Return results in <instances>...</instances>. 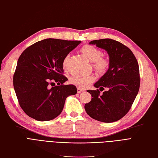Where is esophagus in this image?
Listing matches in <instances>:
<instances>
[{"mask_svg":"<svg viewBox=\"0 0 158 158\" xmlns=\"http://www.w3.org/2000/svg\"><path fill=\"white\" fill-rule=\"evenodd\" d=\"M84 90H82L80 88H77V93H83Z\"/></svg>","mask_w":158,"mask_h":158,"instance_id":"34e87169","label":"esophagus"}]
</instances>
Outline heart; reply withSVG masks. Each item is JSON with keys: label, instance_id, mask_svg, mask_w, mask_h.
Returning <instances> with one entry per match:
<instances>
[{"label": "heart", "instance_id": "1", "mask_svg": "<svg viewBox=\"0 0 158 158\" xmlns=\"http://www.w3.org/2000/svg\"><path fill=\"white\" fill-rule=\"evenodd\" d=\"M81 52L83 54L90 62H93V68L95 72L100 75L106 74L110 68V61L108 58L102 56V52L99 48L93 45L85 44L81 47ZM70 55H66L63 60L62 67L66 70L68 68ZM96 79V77L93 75H74L71 78L70 82L73 85L77 86L80 88H86L93 83Z\"/></svg>", "mask_w": 158, "mask_h": 158}]
</instances>
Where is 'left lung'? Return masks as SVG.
Wrapping results in <instances>:
<instances>
[{
	"label": "left lung",
	"instance_id": "8db88e82",
	"mask_svg": "<svg viewBox=\"0 0 158 158\" xmlns=\"http://www.w3.org/2000/svg\"><path fill=\"white\" fill-rule=\"evenodd\" d=\"M90 44L106 50L110 66L106 74L94 86L100 88L87 90L92 99L85 105L93 119L111 123L124 117L133 105L140 83L139 66L133 52L123 44L111 39L92 40ZM107 90L100 94V91Z\"/></svg>",
	"mask_w": 158,
	"mask_h": 158
}]
</instances>
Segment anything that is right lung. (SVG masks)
I'll return each mask as SVG.
<instances>
[{"mask_svg": "<svg viewBox=\"0 0 158 158\" xmlns=\"http://www.w3.org/2000/svg\"><path fill=\"white\" fill-rule=\"evenodd\" d=\"M80 43L46 39L29 46L20 55L14 88L20 107L30 118L40 121L56 118L62 111L66 98L77 93L75 86L64 84L68 78L63 75L62 62Z\"/></svg>", "mask_w": 158, "mask_h": 158, "instance_id": "add662e5", "label": "right lung"}]
</instances>
